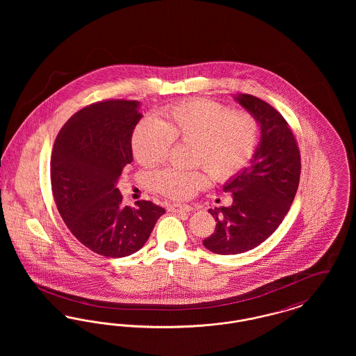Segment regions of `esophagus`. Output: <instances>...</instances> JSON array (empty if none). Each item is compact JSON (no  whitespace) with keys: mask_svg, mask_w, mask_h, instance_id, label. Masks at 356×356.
<instances>
[{"mask_svg":"<svg viewBox=\"0 0 356 356\" xmlns=\"http://www.w3.org/2000/svg\"><path fill=\"white\" fill-rule=\"evenodd\" d=\"M170 212H179V213H189L192 211L191 205H181V204H172L170 207Z\"/></svg>","mask_w":356,"mask_h":356,"instance_id":"obj_1","label":"esophagus"}]
</instances>
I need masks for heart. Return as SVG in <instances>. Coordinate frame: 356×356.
Masks as SVG:
<instances>
[{
  "label": "heart",
  "mask_w": 356,
  "mask_h": 356,
  "mask_svg": "<svg viewBox=\"0 0 356 356\" xmlns=\"http://www.w3.org/2000/svg\"><path fill=\"white\" fill-rule=\"evenodd\" d=\"M259 122L247 112L208 100L173 105L163 112L161 121L141 120L134 129L131 147L136 160L145 167L161 163L172 141L192 144V164L207 167L216 180H228L243 170L259 141ZM153 186L175 200L191 197L208 186L204 170H164L154 173Z\"/></svg>",
  "instance_id": "b5f03b06"
}]
</instances>
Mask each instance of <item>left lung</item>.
<instances>
[{"instance_id": "left-lung-1", "label": "left lung", "mask_w": 356, "mask_h": 356, "mask_svg": "<svg viewBox=\"0 0 356 356\" xmlns=\"http://www.w3.org/2000/svg\"><path fill=\"white\" fill-rule=\"evenodd\" d=\"M234 99L257 120L260 140L250 165L222 186L232 192V204L208 211L216 228L203 244L218 254H243L271 236L286 218L300 179V152L284 118L251 95Z\"/></svg>"}]
</instances>
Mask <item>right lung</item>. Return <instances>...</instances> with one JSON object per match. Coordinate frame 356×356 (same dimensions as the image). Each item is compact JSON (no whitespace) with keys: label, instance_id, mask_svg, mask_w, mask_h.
Segmentation results:
<instances>
[{"label":"right lung","instance_id":"1","mask_svg":"<svg viewBox=\"0 0 356 356\" xmlns=\"http://www.w3.org/2000/svg\"><path fill=\"white\" fill-rule=\"evenodd\" d=\"M138 108L140 102L125 100L85 106L67 121L51 151V192L63 220L85 247L106 257L137 252L165 213L147 200L122 205L116 186L134 160Z\"/></svg>","mask_w":356,"mask_h":356}]
</instances>
